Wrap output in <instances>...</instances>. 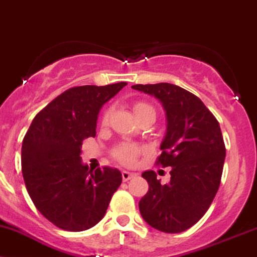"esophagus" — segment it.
I'll return each instance as SVG.
<instances>
[{"label": "esophagus", "mask_w": 257, "mask_h": 257, "mask_svg": "<svg viewBox=\"0 0 257 257\" xmlns=\"http://www.w3.org/2000/svg\"><path fill=\"white\" fill-rule=\"evenodd\" d=\"M121 176H122L123 182H127V180L131 179V178H135L136 174L135 173H131V172H127V171H122L121 172Z\"/></svg>", "instance_id": "esophagus-1"}]
</instances>
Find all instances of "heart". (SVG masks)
Masks as SVG:
<instances>
[{
    "mask_svg": "<svg viewBox=\"0 0 257 257\" xmlns=\"http://www.w3.org/2000/svg\"><path fill=\"white\" fill-rule=\"evenodd\" d=\"M148 109H153L149 104L144 103V102H137L134 105V110L136 116L138 114L143 113L144 110ZM108 115H109V111L105 110L104 115H103V121H107ZM143 147L140 146V144L136 143H131V142H122V143L117 144V146L113 149V158L119 161L120 164L125 165V166H131L136 162V159L138 158V155L143 152Z\"/></svg>",
    "mask_w": 257,
    "mask_h": 257,
    "instance_id": "b5f03b06",
    "label": "heart"
}]
</instances>
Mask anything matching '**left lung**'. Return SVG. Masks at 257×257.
<instances>
[{
	"label": "left lung",
	"instance_id": "8db88e82",
	"mask_svg": "<svg viewBox=\"0 0 257 257\" xmlns=\"http://www.w3.org/2000/svg\"><path fill=\"white\" fill-rule=\"evenodd\" d=\"M132 89L158 98L164 107L167 128L158 164L171 167V180L161 184L154 171L142 177L149 190L140 201L147 224L166 233H179L206 214L221 180L226 149L215 116L197 96L168 83Z\"/></svg>",
	"mask_w": 257,
	"mask_h": 257
}]
</instances>
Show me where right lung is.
Instances as JSON below:
<instances>
[{
    "mask_svg": "<svg viewBox=\"0 0 257 257\" xmlns=\"http://www.w3.org/2000/svg\"><path fill=\"white\" fill-rule=\"evenodd\" d=\"M127 83L72 87L32 120L21 148V170L30 197L50 222L85 231L101 221L122 182L116 168L89 170L81 142L95 137L101 108Z\"/></svg>",
    "mask_w": 257,
    "mask_h": 257,
    "instance_id": "1",
    "label": "right lung"
}]
</instances>
